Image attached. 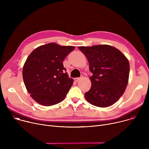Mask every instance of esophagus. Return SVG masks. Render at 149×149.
<instances>
[{
	"label": "esophagus",
	"instance_id": "esophagus-1",
	"mask_svg": "<svg viewBox=\"0 0 149 149\" xmlns=\"http://www.w3.org/2000/svg\"><path fill=\"white\" fill-rule=\"evenodd\" d=\"M82 78H83V76H82V77H81L74 78V81H75L76 82H78V81H80V80H81Z\"/></svg>",
	"mask_w": 149,
	"mask_h": 149
}]
</instances>
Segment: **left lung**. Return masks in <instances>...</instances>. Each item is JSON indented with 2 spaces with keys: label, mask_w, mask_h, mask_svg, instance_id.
I'll return each instance as SVG.
<instances>
[{
  "label": "left lung",
  "mask_w": 149,
  "mask_h": 149,
  "mask_svg": "<svg viewBox=\"0 0 149 149\" xmlns=\"http://www.w3.org/2000/svg\"><path fill=\"white\" fill-rule=\"evenodd\" d=\"M86 56L91 87L85 94L86 100L94 106L107 107L120 98L127 88L130 63L118 49L107 45L79 47Z\"/></svg>",
  "instance_id": "8db88e82"
}]
</instances>
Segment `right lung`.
Returning a JSON list of instances; mask_svg holds the SVG:
<instances>
[{
	"instance_id": "1",
	"label": "right lung",
	"mask_w": 149,
	"mask_h": 149,
	"mask_svg": "<svg viewBox=\"0 0 149 149\" xmlns=\"http://www.w3.org/2000/svg\"><path fill=\"white\" fill-rule=\"evenodd\" d=\"M74 48L50 43L37 48L28 56L22 77L28 93L39 104L52 106L65 98L73 81L68 77L63 61Z\"/></svg>"
}]
</instances>
